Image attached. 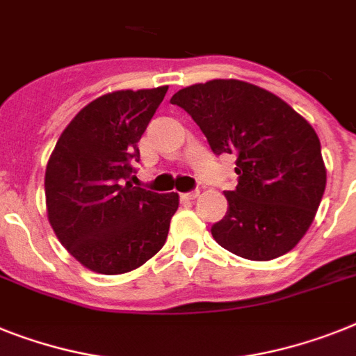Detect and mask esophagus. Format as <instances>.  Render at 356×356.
Segmentation results:
<instances>
[{
	"label": "esophagus",
	"mask_w": 356,
	"mask_h": 356,
	"mask_svg": "<svg viewBox=\"0 0 356 356\" xmlns=\"http://www.w3.org/2000/svg\"><path fill=\"white\" fill-rule=\"evenodd\" d=\"M201 195V190H193V192H188V193H183V199L184 201H193V199H197V197Z\"/></svg>",
	"instance_id": "34e87169"
}]
</instances>
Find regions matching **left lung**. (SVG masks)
<instances>
[{
	"label": "left lung",
	"instance_id": "left-lung-1",
	"mask_svg": "<svg viewBox=\"0 0 356 356\" xmlns=\"http://www.w3.org/2000/svg\"><path fill=\"white\" fill-rule=\"evenodd\" d=\"M192 115L215 155L235 154L238 184L211 226L224 250L271 261L293 250L312 226L325 190L321 141L286 101L252 83L213 79L172 95Z\"/></svg>",
	"mask_w": 356,
	"mask_h": 356
}]
</instances>
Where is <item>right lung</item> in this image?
<instances>
[{
    "mask_svg": "<svg viewBox=\"0 0 356 356\" xmlns=\"http://www.w3.org/2000/svg\"><path fill=\"white\" fill-rule=\"evenodd\" d=\"M166 90L101 95L72 119L50 155L44 172L50 226L68 253L95 273L136 270L166 243L179 195L127 181L139 163L137 143Z\"/></svg>",
    "mask_w": 356,
    "mask_h": 356,
    "instance_id": "1",
    "label": "right lung"
}]
</instances>
